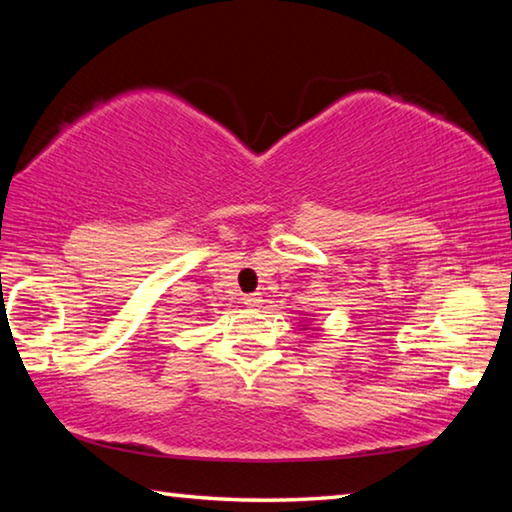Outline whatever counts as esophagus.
I'll return each mask as SVG.
<instances>
[{"label":"esophagus","instance_id":"esophagus-1","mask_svg":"<svg viewBox=\"0 0 512 512\" xmlns=\"http://www.w3.org/2000/svg\"><path fill=\"white\" fill-rule=\"evenodd\" d=\"M241 300H244L246 307H259V302H262V298H259V293H250V296H244Z\"/></svg>","mask_w":512,"mask_h":512}]
</instances>
